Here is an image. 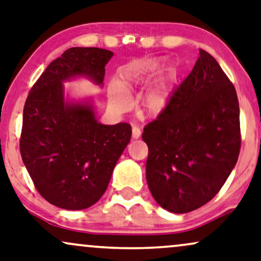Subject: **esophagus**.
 <instances>
[{"mask_svg":"<svg viewBox=\"0 0 261 261\" xmlns=\"http://www.w3.org/2000/svg\"><path fill=\"white\" fill-rule=\"evenodd\" d=\"M141 135V130L139 129V127H133L132 128V138L133 139H139Z\"/></svg>","mask_w":261,"mask_h":261,"instance_id":"obj_1","label":"esophagus"}]
</instances>
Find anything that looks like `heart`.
Returning <instances> with one entry per match:
<instances>
[{
  "label": "heart",
  "instance_id": "heart-1",
  "mask_svg": "<svg viewBox=\"0 0 261 261\" xmlns=\"http://www.w3.org/2000/svg\"><path fill=\"white\" fill-rule=\"evenodd\" d=\"M160 67L157 62H146L132 66L122 70L117 83H113L108 89V101L111 109L116 113H123L128 109V100L122 92H129L139 84L146 80ZM170 97V83L161 80L146 91L140 100V109L150 116H158L165 110Z\"/></svg>",
  "mask_w": 261,
  "mask_h": 261
}]
</instances>
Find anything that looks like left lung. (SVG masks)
I'll return each mask as SVG.
<instances>
[{"label":"left lung","mask_w":261,"mask_h":261,"mask_svg":"<svg viewBox=\"0 0 261 261\" xmlns=\"http://www.w3.org/2000/svg\"><path fill=\"white\" fill-rule=\"evenodd\" d=\"M165 110L144 128L146 180L152 197L174 213L194 211L221 191L241 147L235 87L200 49Z\"/></svg>","instance_id":"obj_1"}]
</instances>
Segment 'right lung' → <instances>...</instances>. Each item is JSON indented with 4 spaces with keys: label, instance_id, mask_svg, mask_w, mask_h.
<instances>
[{
    "label": "right lung",
    "instance_id": "obj_1",
    "mask_svg": "<svg viewBox=\"0 0 261 261\" xmlns=\"http://www.w3.org/2000/svg\"><path fill=\"white\" fill-rule=\"evenodd\" d=\"M113 55L99 48L66 50L27 96L20 153L37 191L57 207L84 210L96 204L130 140V124H101L91 103L64 101L63 81L86 76L101 86Z\"/></svg>",
    "mask_w": 261,
    "mask_h": 261
}]
</instances>
